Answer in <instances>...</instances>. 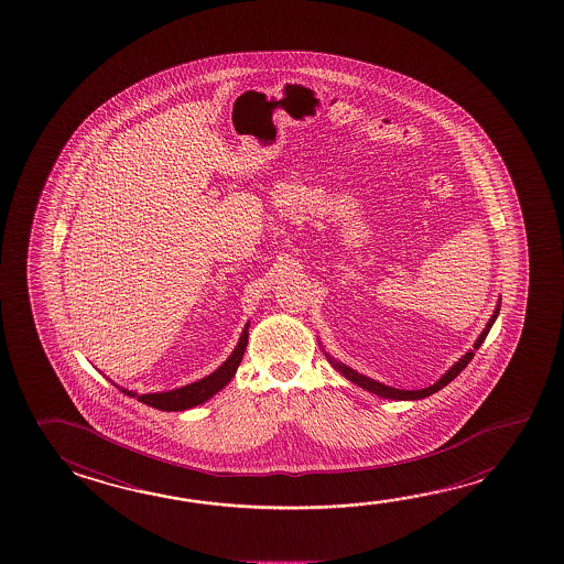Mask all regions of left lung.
Here are the masks:
<instances>
[{"instance_id": "1", "label": "left lung", "mask_w": 564, "mask_h": 564, "mask_svg": "<svg viewBox=\"0 0 564 564\" xmlns=\"http://www.w3.org/2000/svg\"><path fill=\"white\" fill-rule=\"evenodd\" d=\"M499 306L495 308L494 316L489 318V323L484 328V333L479 335L477 338V343H475L474 350H469L464 358H459V362H455L447 372H445L435 384L430 386V388H422V390H398V388H392V386L380 384V382H376L372 378H366V376L358 375L355 372L352 368H348V366L340 365V362H335L330 356H328V360L333 362L336 370L340 372V375L346 376L350 382H355L356 386H360V388H365L368 392H372L376 395H382V398H390V400H420V398H425V395H432L437 390H442L444 386L449 384L452 380H454L455 376L459 375L462 370H464L465 366L471 362V358L475 356V350L479 348V346L484 345L485 336L489 335V330H491V326H494L495 318L499 315Z\"/></svg>"}]
</instances>
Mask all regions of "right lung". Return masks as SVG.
<instances>
[{
  "label": "right lung",
  "instance_id": "right-lung-1",
  "mask_svg": "<svg viewBox=\"0 0 564 564\" xmlns=\"http://www.w3.org/2000/svg\"><path fill=\"white\" fill-rule=\"evenodd\" d=\"M248 328L249 325H246L243 335L239 338L234 355L229 356L228 360L219 366L216 372H212V375L206 376V378H202L199 382L184 386V388L172 390V392H160V394L137 395L134 392H127V390H124V394L137 395L142 404L152 405V408L164 410V412L188 410V408H194V405L206 402L208 398H212V395L219 392L224 386L228 384L229 380L236 375L239 362H241V358H243V352H246V346H248Z\"/></svg>",
  "mask_w": 564,
  "mask_h": 564
}]
</instances>
